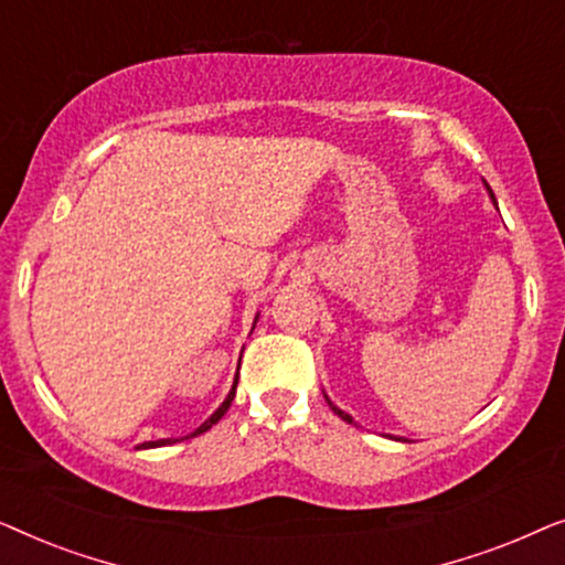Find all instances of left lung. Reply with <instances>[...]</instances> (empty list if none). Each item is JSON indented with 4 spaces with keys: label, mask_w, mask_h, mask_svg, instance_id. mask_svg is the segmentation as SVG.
I'll return each instance as SVG.
<instances>
[{
    "label": "left lung",
    "mask_w": 565,
    "mask_h": 565,
    "mask_svg": "<svg viewBox=\"0 0 565 565\" xmlns=\"http://www.w3.org/2000/svg\"><path fill=\"white\" fill-rule=\"evenodd\" d=\"M486 188H489V184H486ZM489 195L493 198V192H491V188H489ZM493 203H497V198H493ZM327 401H329V398H327ZM329 406H331V412H334V414L339 416V419H344L347 424H354V422H352V416H350V414H344V412H342V408H337L334 404H331V401H329Z\"/></svg>",
    "instance_id": "8db88e82"
}]
</instances>
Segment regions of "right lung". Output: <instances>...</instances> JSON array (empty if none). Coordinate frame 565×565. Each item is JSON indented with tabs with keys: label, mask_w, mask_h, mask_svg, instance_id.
Listing matches in <instances>:
<instances>
[{
	"label": "right lung",
	"mask_w": 565,
	"mask_h": 565,
	"mask_svg": "<svg viewBox=\"0 0 565 565\" xmlns=\"http://www.w3.org/2000/svg\"><path fill=\"white\" fill-rule=\"evenodd\" d=\"M236 383H238V375H236V381H234V388H231V393H228V396H226V401H223V404H221L218 408H215V414L211 416V419H207L205 424H200V427H198L195 431H192V435H188V437H198V435H203V431H207V429H211V427H213V424H215V422H218V419H221V416L228 412L231 401H234V396H236ZM174 443H177V439H174ZM161 445H172V439H157V443H143V445H138V447H161Z\"/></svg>",
	"instance_id": "add662e5"
}]
</instances>
